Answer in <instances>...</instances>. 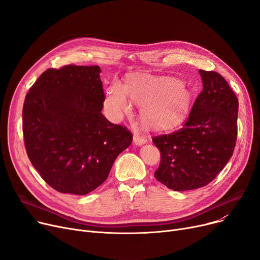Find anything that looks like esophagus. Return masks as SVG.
<instances>
[{
  "label": "esophagus",
  "instance_id": "esophagus-1",
  "mask_svg": "<svg viewBox=\"0 0 260 260\" xmlns=\"http://www.w3.org/2000/svg\"><path fill=\"white\" fill-rule=\"evenodd\" d=\"M146 138L142 137L139 134H134V143L136 145H143L146 143Z\"/></svg>",
  "mask_w": 260,
  "mask_h": 260
}]
</instances>
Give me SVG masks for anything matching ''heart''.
I'll return each mask as SVG.
<instances>
[{
	"label": "heart",
	"mask_w": 260,
	"mask_h": 260,
	"mask_svg": "<svg viewBox=\"0 0 260 260\" xmlns=\"http://www.w3.org/2000/svg\"><path fill=\"white\" fill-rule=\"evenodd\" d=\"M132 100L142 105V118L147 125L170 128L182 121L189 104V91L172 78L134 75L125 86L115 81L106 90L105 106L114 118H120L132 108Z\"/></svg>",
	"instance_id": "obj_1"
}]
</instances>
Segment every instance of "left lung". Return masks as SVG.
Segmentation results:
<instances>
[{
    "mask_svg": "<svg viewBox=\"0 0 260 260\" xmlns=\"http://www.w3.org/2000/svg\"><path fill=\"white\" fill-rule=\"evenodd\" d=\"M199 74L203 88L183 127L153 137L161 154L156 179L177 192L214 180L233 155L237 139L235 93L218 73Z\"/></svg>",
    "mask_w": 260,
    "mask_h": 260,
    "instance_id": "obj_1",
    "label": "left lung"
}]
</instances>
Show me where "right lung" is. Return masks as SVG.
Returning a JSON list of instances; mask_svg holds the SVG:
<instances>
[{
  "label": "right lung",
  "instance_id": "add662e5",
  "mask_svg": "<svg viewBox=\"0 0 260 260\" xmlns=\"http://www.w3.org/2000/svg\"><path fill=\"white\" fill-rule=\"evenodd\" d=\"M99 66L45 71L27 92L23 135L27 155L44 181L60 193L86 195L108 177L133 136L102 114Z\"/></svg>",
  "mask_w": 260,
  "mask_h": 260
}]
</instances>
